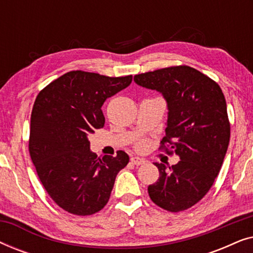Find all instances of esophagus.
<instances>
[{
    "instance_id": "obj_1",
    "label": "esophagus",
    "mask_w": 253,
    "mask_h": 253,
    "mask_svg": "<svg viewBox=\"0 0 253 253\" xmlns=\"http://www.w3.org/2000/svg\"><path fill=\"white\" fill-rule=\"evenodd\" d=\"M131 162H132L133 165L136 166H140V165H144L145 162V159H141V158H138V157H132L131 158Z\"/></svg>"
}]
</instances>
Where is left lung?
<instances>
[{
	"instance_id": "left-lung-1",
	"label": "left lung",
	"mask_w": 253,
	"mask_h": 253,
	"mask_svg": "<svg viewBox=\"0 0 253 253\" xmlns=\"http://www.w3.org/2000/svg\"><path fill=\"white\" fill-rule=\"evenodd\" d=\"M133 81L164 96L168 119L162 147L168 143L181 159L171 167L155 162L160 176L148 186V195L169 212L188 210L213 185L229 145L223 93L215 82L188 65L136 75Z\"/></svg>"
}]
</instances>
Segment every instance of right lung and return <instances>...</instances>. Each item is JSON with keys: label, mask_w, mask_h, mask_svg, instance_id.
I'll return each instance as SVG.
<instances>
[{"label": "right lung", "mask_w": 253, "mask_h": 253, "mask_svg": "<svg viewBox=\"0 0 253 253\" xmlns=\"http://www.w3.org/2000/svg\"><path fill=\"white\" fill-rule=\"evenodd\" d=\"M131 82L132 76L70 71L37 96L31 115V159L48 195L69 213L91 215L102 210L116 175L129 162L123 151L98 158L89 150L88 136L105 126L101 107L106 99Z\"/></svg>", "instance_id": "obj_1"}]
</instances>
